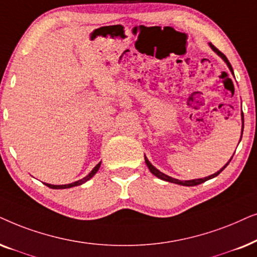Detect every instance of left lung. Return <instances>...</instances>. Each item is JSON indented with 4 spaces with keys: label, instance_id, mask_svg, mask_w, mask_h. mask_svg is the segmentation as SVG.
Returning <instances> with one entry per match:
<instances>
[{
    "label": "left lung",
    "instance_id": "1",
    "mask_svg": "<svg viewBox=\"0 0 257 257\" xmlns=\"http://www.w3.org/2000/svg\"><path fill=\"white\" fill-rule=\"evenodd\" d=\"M209 46H210V48L211 49H213L215 53H216L218 56L220 57H222V60L224 61L225 63H227V66H228V68L229 69H230V71L232 73V68H231V64L229 63V61H228V59L227 57H225V55L224 54H222L220 50L217 49L216 47H214L213 44L211 43H209ZM234 74V73H232ZM244 118H243V114H242V132H241V139H242V134H243V125H244ZM241 141V140H240ZM240 143V142H238ZM234 156V155H232ZM232 156H231V159H232ZM231 159L228 161L227 163H225V166L224 167H222V168L218 170V172H216L215 174H213V175H210V176H207V177H204V179H195V180H189V181H181V180H177V179H174V177H170V176H168V175H166V174H163V173H161L159 169H156L155 167L153 166L152 163L149 162L148 161V159H147L146 157V155H145V160H146V164H147V167H148L149 168V170H150V173L152 174H154V175H155L156 177H159V179H161V180H163V181H167V182H172V183H176V184H180V186H186V187H194V186H197V184H201V183H203V182H206V181H208V180H210V179H214V177H216L218 174H220L222 170H223L225 167L228 166L229 164V162H230L231 161Z\"/></svg>",
    "mask_w": 257,
    "mask_h": 257
}]
</instances>
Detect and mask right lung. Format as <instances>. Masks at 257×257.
<instances>
[{
  "label": "right lung",
  "instance_id": "1",
  "mask_svg": "<svg viewBox=\"0 0 257 257\" xmlns=\"http://www.w3.org/2000/svg\"><path fill=\"white\" fill-rule=\"evenodd\" d=\"M100 166H101V162L98 163V164H96V166H95V168H94L93 170H91V172L89 173L87 176L83 177V179L76 181V182H73V183H69V184H60V186H56V184H49V183H44V184H46L47 187L51 188V189H66V188H71V187L81 186V184H83L84 182H87L88 180H90L91 177H93V176L95 175V174L97 173V170H98V168H100Z\"/></svg>",
  "mask_w": 257,
  "mask_h": 257
}]
</instances>
